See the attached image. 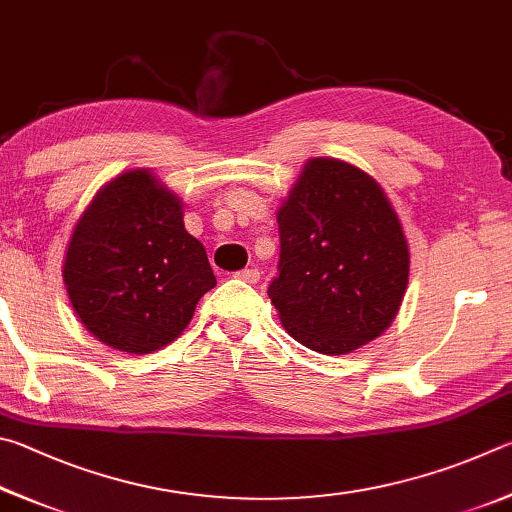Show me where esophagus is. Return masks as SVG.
Returning a JSON list of instances; mask_svg holds the SVG:
<instances>
[{
    "label": "esophagus",
    "instance_id": "34e87169",
    "mask_svg": "<svg viewBox=\"0 0 512 512\" xmlns=\"http://www.w3.org/2000/svg\"><path fill=\"white\" fill-rule=\"evenodd\" d=\"M236 279H240V281H245V283H258L261 281V272L256 270V267H247V270H240V272H236Z\"/></svg>",
    "mask_w": 512,
    "mask_h": 512
}]
</instances>
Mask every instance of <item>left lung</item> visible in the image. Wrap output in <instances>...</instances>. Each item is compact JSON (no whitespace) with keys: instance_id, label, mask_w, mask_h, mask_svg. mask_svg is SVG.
I'll use <instances>...</instances> for the list:
<instances>
[{"instance_id":"1","label":"left lung","mask_w":512,"mask_h":512,"mask_svg":"<svg viewBox=\"0 0 512 512\" xmlns=\"http://www.w3.org/2000/svg\"><path fill=\"white\" fill-rule=\"evenodd\" d=\"M279 276L267 294L310 351L346 355L396 319L409 247L382 186L342 159L315 157L281 204Z\"/></svg>"}]
</instances>
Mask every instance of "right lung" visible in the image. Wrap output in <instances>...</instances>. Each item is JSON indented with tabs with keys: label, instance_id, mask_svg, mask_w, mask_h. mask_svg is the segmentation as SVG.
Segmentation results:
<instances>
[{
	"label": "right lung",
	"instance_id": "obj_1",
	"mask_svg": "<svg viewBox=\"0 0 512 512\" xmlns=\"http://www.w3.org/2000/svg\"><path fill=\"white\" fill-rule=\"evenodd\" d=\"M62 279L80 324L134 355L177 339L215 285L204 245L184 229L182 200L143 168L94 195L71 233Z\"/></svg>",
	"mask_w": 512,
	"mask_h": 512
}]
</instances>
